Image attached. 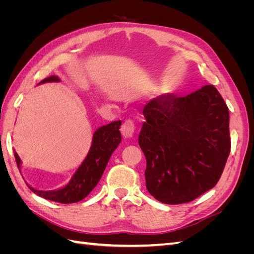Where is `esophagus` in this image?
Masks as SVG:
<instances>
[{
  "mask_svg": "<svg viewBox=\"0 0 254 254\" xmlns=\"http://www.w3.org/2000/svg\"><path fill=\"white\" fill-rule=\"evenodd\" d=\"M134 131H135L134 121L131 119H127L124 123H123V125L121 127L122 134L125 137H129V136H132L134 134Z\"/></svg>",
  "mask_w": 254,
  "mask_h": 254,
  "instance_id": "1",
  "label": "esophagus"
}]
</instances>
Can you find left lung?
I'll use <instances>...</instances> for the list:
<instances>
[{
  "label": "left lung",
  "mask_w": 254,
  "mask_h": 254,
  "mask_svg": "<svg viewBox=\"0 0 254 254\" xmlns=\"http://www.w3.org/2000/svg\"><path fill=\"white\" fill-rule=\"evenodd\" d=\"M139 145L146 189L167 204L193 201L216 186L231 149L229 109L214 86L166 93L144 107Z\"/></svg>",
  "instance_id": "1"
}]
</instances>
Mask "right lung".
Returning <instances> with one entry per match:
<instances>
[{
    "instance_id": "obj_1",
    "label": "right lung",
    "mask_w": 254,
    "mask_h": 254,
    "mask_svg": "<svg viewBox=\"0 0 254 254\" xmlns=\"http://www.w3.org/2000/svg\"><path fill=\"white\" fill-rule=\"evenodd\" d=\"M53 81H59V78L53 75L41 80L40 83ZM120 126L121 121H115L96 130L87 158L64 189L58 190H38L28 186L30 190L44 199L59 203H74L86 198L101 180L112 152L122 141ZM14 158L20 168L21 160L17 152H14Z\"/></svg>"
}]
</instances>
